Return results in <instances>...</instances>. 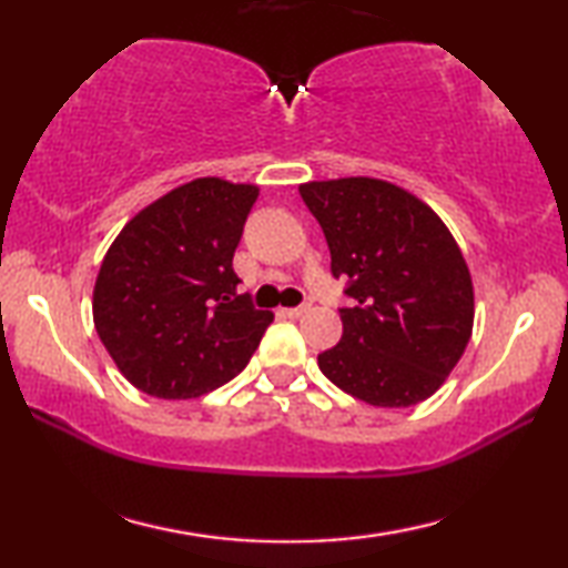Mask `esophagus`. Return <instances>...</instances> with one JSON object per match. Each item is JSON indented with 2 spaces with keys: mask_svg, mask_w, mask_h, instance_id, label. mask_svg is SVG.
<instances>
[{
  "mask_svg": "<svg viewBox=\"0 0 568 568\" xmlns=\"http://www.w3.org/2000/svg\"><path fill=\"white\" fill-rule=\"evenodd\" d=\"M303 313H307V305H297V307H281L283 318H301Z\"/></svg>",
  "mask_w": 568,
  "mask_h": 568,
  "instance_id": "obj_1",
  "label": "esophagus"
}]
</instances>
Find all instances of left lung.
Wrapping results in <instances>:
<instances>
[{"label": "left lung", "mask_w": 568, "mask_h": 568, "mask_svg": "<svg viewBox=\"0 0 568 568\" xmlns=\"http://www.w3.org/2000/svg\"><path fill=\"white\" fill-rule=\"evenodd\" d=\"M303 203L323 227L331 271L345 277L343 335L318 355L323 376L371 406L426 400L464 355L474 331V283L434 210L393 182H305Z\"/></svg>", "instance_id": "1"}]
</instances>
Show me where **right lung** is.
Here are the masks:
<instances>
[{"mask_svg": "<svg viewBox=\"0 0 568 568\" xmlns=\"http://www.w3.org/2000/svg\"><path fill=\"white\" fill-rule=\"evenodd\" d=\"M257 192L220 178L185 182L140 210L104 255L94 328L148 396L200 398L233 381L273 323L237 295L233 271Z\"/></svg>", "mask_w": 568, "mask_h": 568, "instance_id": "1", "label": "right lung"}]
</instances>
